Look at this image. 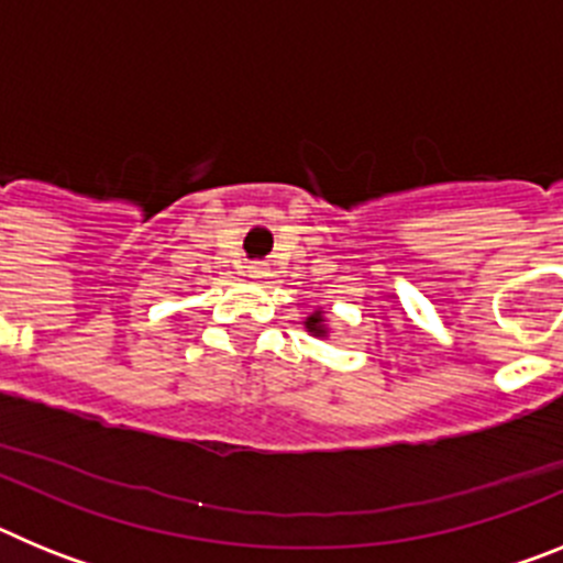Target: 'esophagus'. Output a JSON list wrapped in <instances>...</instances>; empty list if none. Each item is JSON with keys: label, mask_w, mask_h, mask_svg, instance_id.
<instances>
[{"label": "esophagus", "mask_w": 563, "mask_h": 563, "mask_svg": "<svg viewBox=\"0 0 563 563\" xmlns=\"http://www.w3.org/2000/svg\"><path fill=\"white\" fill-rule=\"evenodd\" d=\"M247 276H251V278H265L267 276V267L258 265V262H253V265H247Z\"/></svg>", "instance_id": "esophagus-1"}]
</instances>
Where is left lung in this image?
I'll return each mask as SVG.
<instances>
[{
    "label": "left lung",
    "mask_w": 563,
    "mask_h": 563,
    "mask_svg": "<svg viewBox=\"0 0 563 563\" xmlns=\"http://www.w3.org/2000/svg\"><path fill=\"white\" fill-rule=\"evenodd\" d=\"M301 324H305V330L310 332L312 338H321V341H327V338H330V318H327V310L324 307H316V310L310 312V316L305 318V321H301Z\"/></svg>",
    "instance_id": "obj_1"
}]
</instances>
